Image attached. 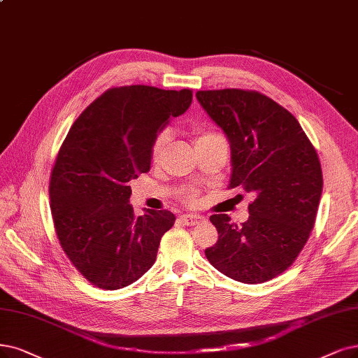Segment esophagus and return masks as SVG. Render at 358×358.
Listing matches in <instances>:
<instances>
[{"mask_svg":"<svg viewBox=\"0 0 358 358\" xmlns=\"http://www.w3.org/2000/svg\"><path fill=\"white\" fill-rule=\"evenodd\" d=\"M180 220H181L184 224H187V226H196V224L202 222V221L205 220V217L201 215V214H182V215L180 217Z\"/></svg>","mask_w":358,"mask_h":358,"instance_id":"34e87169","label":"esophagus"}]
</instances>
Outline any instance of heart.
<instances>
[{"instance_id":"obj_1","label":"heart","mask_w":358,"mask_h":358,"mask_svg":"<svg viewBox=\"0 0 358 358\" xmlns=\"http://www.w3.org/2000/svg\"><path fill=\"white\" fill-rule=\"evenodd\" d=\"M217 137L215 134H210V132H203V131H197V137H196V143L203 141L206 138H213ZM166 143H168V134L166 132H162V134H159L153 143V148H152V159L156 162L161 159L165 148H166ZM190 201H194V196H190Z\"/></svg>"}]
</instances>
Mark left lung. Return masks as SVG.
I'll list each match as a JSON object with an SVG mask.
<instances>
[{"label":"left lung","mask_w":358,"mask_h":358,"mask_svg":"<svg viewBox=\"0 0 358 358\" xmlns=\"http://www.w3.org/2000/svg\"><path fill=\"white\" fill-rule=\"evenodd\" d=\"M196 97L230 143V187L255 194L242 226L210 215L218 241L205 255L233 280L264 283L290 267L308 241L323 190L319 156L296 117L261 92L210 90Z\"/></svg>","instance_id":"1"}]
</instances>
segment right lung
I'll return each instance as SVG.
<instances>
[{"mask_svg":"<svg viewBox=\"0 0 358 358\" xmlns=\"http://www.w3.org/2000/svg\"><path fill=\"white\" fill-rule=\"evenodd\" d=\"M192 100V90L112 88L66 136L51 172V214L66 255L94 286L125 287L155 264L176 215L144 209L136 217L129 181L150 169L157 134Z\"/></svg>","mask_w":358,"mask_h":358,"instance_id":"right-lung-1","label":"right lung"}]
</instances>
